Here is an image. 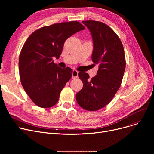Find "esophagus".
<instances>
[{
    "mask_svg": "<svg viewBox=\"0 0 154 154\" xmlns=\"http://www.w3.org/2000/svg\"><path fill=\"white\" fill-rule=\"evenodd\" d=\"M78 77V72L76 70H73L72 71V79H75Z\"/></svg>",
    "mask_w": 154,
    "mask_h": 154,
    "instance_id": "34e87169",
    "label": "esophagus"
}]
</instances>
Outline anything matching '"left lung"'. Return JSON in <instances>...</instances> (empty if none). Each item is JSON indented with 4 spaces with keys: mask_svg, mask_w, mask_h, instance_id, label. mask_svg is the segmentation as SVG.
<instances>
[{
    "mask_svg": "<svg viewBox=\"0 0 154 154\" xmlns=\"http://www.w3.org/2000/svg\"><path fill=\"white\" fill-rule=\"evenodd\" d=\"M93 40L92 60L99 65L97 75L89 79L85 72H79L83 88L76 94L82 109L98 110L112 100L120 87L125 69L123 45L116 32L106 23L95 20L82 21Z\"/></svg>",
    "mask_w": 154,
    "mask_h": 154,
    "instance_id": "1",
    "label": "left lung"
}]
</instances>
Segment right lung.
<instances>
[{"mask_svg": "<svg viewBox=\"0 0 154 154\" xmlns=\"http://www.w3.org/2000/svg\"><path fill=\"white\" fill-rule=\"evenodd\" d=\"M85 29L77 21L54 23L34 31L23 45L19 60L21 84L38 107L50 108L58 102L72 70L58 67L52 59L59 58L68 38Z\"/></svg>", "mask_w": 154, "mask_h": 154, "instance_id": "obj_1", "label": "right lung"}]
</instances>
